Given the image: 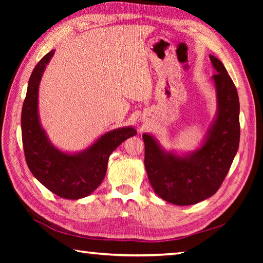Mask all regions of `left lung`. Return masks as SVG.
Returning <instances> with one entry per match:
<instances>
[{"instance_id": "obj_1", "label": "left lung", "mask_w": 263, "mask_h": 263, "mask_svg": "<svg viewBox=\"0 0 263 263\" xmlns=\"http://www.w3.org/2000/svg\"><path fill=\"white\" fill-rule=\"evenodd\" d=\"M216 74L217 110L200 146L192 152L166 150L152 133H143L144 167L150 185L161 199L190 205L212 197L230 171L239 144V100L220 60L209 55Z\"/></svg>"}]
</instances>
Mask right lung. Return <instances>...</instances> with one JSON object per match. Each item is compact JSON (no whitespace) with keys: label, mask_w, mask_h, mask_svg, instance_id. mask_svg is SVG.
I'll list each match as a JSON object with an SVG mask.
<instances>
[{"label":"right lung","mask_w":263,"mask_h":263,"mask_svg":"<svg viewBox=\"0 0 263 263\" xmlns=\"http://www.w3.org/2000/svg\"><path fill=\"white\" fill-rule=\"evenodd\" d=\"M54 53L52 49L39 61L29 78L21 113L22 143L32 175L59 197L78 200L88 197L100 185L110 154L123 141L136 136L137 130L133 126L114 128L76 153L55 147L42 125L38 111L39 85Z\"/></svg>","instance_id":"obj_1"}]
</instances>
